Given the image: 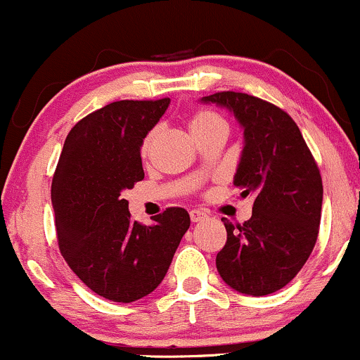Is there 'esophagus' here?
<instances>
[{
  "instance_id": "34e87169",
  "label": "esophagus",
  "mask_w": 360,
  "mask_h": 360,
  "mask_svg": "<svg viewBox=\"0 0 360 360\" xmlns=\"http://www.w3.org/2000/svg\"><path fill=\"white\" fill-rule=\"evenodd\" d=\"M189 218H191L193 223H198V221H203L208 218V214L205 212H200V210H193V212H189Z\"/></svg>"
}]
</instances>
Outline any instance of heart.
I'll return each mask as SVG.
<instances>
[{
  "mask_svg": "<svg viewBox=\"0 0 360 360\" xmlns=\"http://www.w3.org/2000/svg\"><path fill=\"white\" fill-rule=\"evenodd\" d=\"M189 127H191L193 135H201L212 130L226 131V120L223 118L220 113H217V111L213 110H198L191 117V120H189ZM155 135H157V128L150 130L146 135V139H143L142 142V155H148Z\"/></svg>",
  "mask_w": 360,
  "mask_h": 360,
  "instance_id": "heart-1",
  "label": "heart"
}]
</instances>
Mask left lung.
<instances>
[{
  "mask_svg": "<svg viewBox=\"0 0 360 360\" xmlns=\"http://www.w3.org/2000/svg\"><path fill=\"white\" fill-rule=\"evenodd\" d=\"M233 111L243 127L240 164L233 184L254 194L250 220L226 229L217 255L221 279L235 291L266 296L284 288L304 266L320 230L323 184L298 125L269 101L235 91L205 96Z\"/></svg>",
  "mask_w": 360,
  "mask_h": 360,
  "instance_id": "1",
  "label": "left lung"
}]
</instances>
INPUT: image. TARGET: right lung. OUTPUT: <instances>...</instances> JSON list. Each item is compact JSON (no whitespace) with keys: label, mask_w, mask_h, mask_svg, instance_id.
<instances>
[{"label":"right lung","mask_w":360,"mask_h":360,"mask_svg":"<svg viewBox=\"0 0 360 360\" xmlns=\"http://www.w3.org/2000/svg\"><path fill=\"white\" fill-rule=\"evenodd\" d=\"M169 103L122 100L79 120L52 179L62 257L91 291L117 303L143 298L162 283L191 223L184 208L172 206L154 225H142L122 198L143 179L140 147Z\"/></svg>","instance_id":"add662e5"}]
</instances>
